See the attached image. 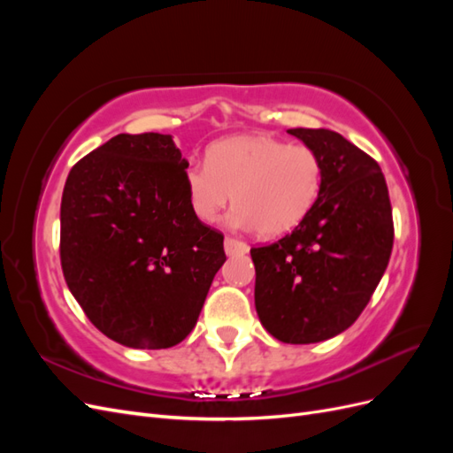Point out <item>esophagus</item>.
Masks as SVG:
<instances>
[{"mask_svg":"<svg viewBox=\"0 0 453 453\" xmlns=\"http://www.w3.org/2000/svg\"><path fill=\"white\" fill-rule=\"evenodd\" d=\"M250 251V245L242 242V240H236V238H230L226 236L225 238V253L226 255H243Z\"/></svg>","mask_w":453,"mask_h":453,"instance_id":"34e87169","label":"esophagus"}]
</instances>
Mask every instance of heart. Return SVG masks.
<instances>
[{
  "mask_svg": "<svg viewBox=\"0 0 453 453\" xmlns=\"http://www.w3.org/2000/svg\"><path fill=\"white\" fill-rule=\"evenodd\" d=\"M323 185V160L308 145L272 135H234L208 150V162L190 164L185 188L193 213L215 223L234 200L232 226L281 236L304 221Z\"/></svg>",
  "mask_w": 453,
  "mask_h": 453,
  "instance_id": "heart-1",
  "label": "heart"
}]
</instances>
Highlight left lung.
Returning <instances> with one entry per match:
<instances>
[{
  "instance_id": "8db88e82",
  "label": "left lung",
  "mask_w": 453,
  "mask_h": 453,
  "mask_svg": "<svg viewBox=\"0 0 453 453\" xmlns=\"http://www.w3.org/2000/svg\"><path fill=\"white\" fill-rule=\"evenodd\" d=\"M323 160L313 208L291 234L253 248L255 308L285 344H315L359 318L393 250L391 202L378 162L325 128L287 130Z\"/></svg>"
}]
</instances>
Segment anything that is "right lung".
Returning <instances> with one entry per match:
<instances>
[{"instance_id": "obj_1", "label": "right lung", "mask_w": 453, "mask_h": 453, "mask_svg": "<svg viewBox=\"0 0 453 453\" xmlns=\"http://www.w3.org/2000/svg\"><path fill=\"white\" fill-rule=\"evenodd\" d=\"M187 168L172 135L119 134L65 180V283L92 325L127 348L185 340L226 260L221 232L190 210Z\"/></svg>"}]
</instances>
